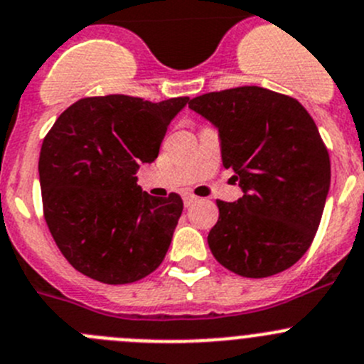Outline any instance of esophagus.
Segmentation results:
<instances>
[{"label": "esophagus", "mask_w": 364, "mask_h": 364, "mask_svg": "<svg viewBox=\"0 0 364 364\" xmlns=\"http://www.w3.org/2000/svg\"><path fill=\"white\" fill-rule=\"evenodd\" d=\"M196 200H197V197L192 196V193H185V196H183V203H185L186 208L192 206V204L196 203Z\"/></svg>", "instance_id": "34e87169"}]
</instances>
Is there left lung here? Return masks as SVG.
I'll return each instance as SVG.
<instances>
[{
    "mask_svg": "<svg viewBox=\"0 0 364 364\" xmlns=\"http://www.w3.org/2000/svg\"><path fill=\"white\" fill-rule=\"evenodd\" d=\"M190 110L217 128L222 164L243 196L217 200L208 235L215 259L243 277H268L297 263L311 245L331 186L318 128L294 97L236 87L193 97Z\"/></svg>",
    "mask_w": 364,
    "mask_h": 364,
    "instance_id": "1",
    "label": "left lung"
}]
</instances>
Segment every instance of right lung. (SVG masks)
Segmentation results:
<instances>
[{"mask_svg":"<svg viewBox=\"0 0 364 364\" xmlns=\"http://www.w3.org/2000/svg\"><path fill=\"white\" fill-rule=\"evenodd\" d=\"M188 97H85L67 108L38 158L44 218L65 259L107 284L149 276L164 261L183 211L178 193L153 197L136 181L153 164Z\"/></svg>","mask_w":364,"mask_h":364,"instance_id":"add662e5","label":"right lung"}]
</instances>
